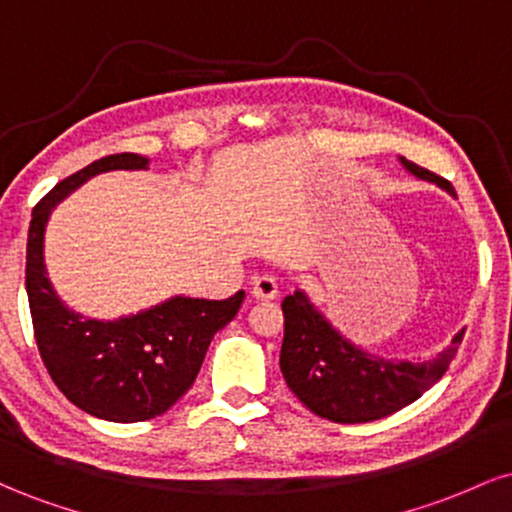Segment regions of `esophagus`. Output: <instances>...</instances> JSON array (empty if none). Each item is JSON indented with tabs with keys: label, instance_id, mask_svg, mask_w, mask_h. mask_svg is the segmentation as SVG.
I'll use <instances>...</instances> for the list:
<instances>
[{
	"label": "esophagus",
	"instance_id": "obj_1",
	"mask_svg": "<svg viewBox=\"0 0 512 512\" xmlns=\"http://www.w3.org/2000/svg\"><path fill=\"white\" fill-rule=\"evenodd\" d=\"M250 293H252V298H257V301H274V298L279 296V286H276L274 276L264 274V276H257V279L252 281Z\"/></svg>",
	"mask_w": 512,
	"mask_h": 512
}]
</instances>
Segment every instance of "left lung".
<instances>
[{"mask_svg":"<svg viewBox=\"0 0 512 512\" xmlns=\"http://www.w3.org/2000/svg\"><path fill=\"white\" fill-rule=\"evenodd\" d=\"M416 178L436 182L455 195L448 180L416 163L399 158ZM284 310V344L279 366L286 385L320 419L334 424H366L385 419L416 402L428 387L443 378L462 344V332L452 337L448 349L428 361H395L358 349L327 322V317L298 289L281 303Z\"/></svg>","mask_w":512,"mask_h":512,"instance_id":"8db88e82","label":"left lung"}]
</instances>
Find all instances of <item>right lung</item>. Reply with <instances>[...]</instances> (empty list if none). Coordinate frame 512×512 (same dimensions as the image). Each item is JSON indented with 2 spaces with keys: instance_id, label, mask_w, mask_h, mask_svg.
I'll use <instances>...</instances> for the list:
<instances>
[{
  "instance_id": "add662e5",
  "label": "right lung",
  "mask_w": 512,
  "mask_h": 512,
  "mask_svg": "<svg viewBox=\"0 0 512 512\" xmlns=\"http://www.w3.org/2000/svg\"><path fill=\"white\" fill-rule=\"evenodd\" d=\"M149 158L113 154L57 182L35 204L26 245L33 334L52 383L69 402L117 424L166 414L195 383L214 334L236 317L245 291L226 301L175 296L120 320L81 317L60 301L43 262L45 226L62 197L105 170H144Z\"/></svg>"
}]
</instances>
